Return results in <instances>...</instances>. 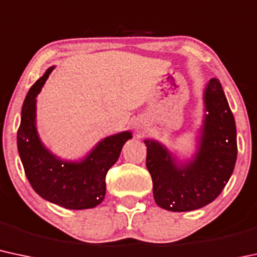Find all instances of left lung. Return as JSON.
<instances>
[{"label": "left lung", "mask_w": 257, "mask_h": 257, "mask_svg": "<svg viewBox=\"0 0 257 257\" xmlns=\"http://www.w3.org/2000/svg\"><path fill=\"white\" fill-rule=\"evenodd\" d=\"M207 114L195 159L177 166L166 148L145 140L146 167L160 207L174 212L193 211L212 202L223 190L235 166L236 128L218 79L212 78L205 90Z\"/></svg>", "instance_id": "left-lung-1"}]
</instances>
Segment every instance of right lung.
<instances>
[{
	"mask_svg": "<svg viewBox=\"0 0 257 257\" xmlns=\"http://www.w3.org/2000/svg\"><path fill=\"white\" fill-rule=\"evenodd\" d=\"M52 69H47L30 87L22 108L17 145L25 176L39 195L58 206L70 210L95 207L105 197L107 172L117 162L132 134L123 132L106 138L80 162H64L53 156L41 144L35 126V97Z\"/></svg>",
	"mask_w": 257,
	"mask_h": 257,
	"instance_id": "add662e5",
	"label": "right lung"
}]
</instances>
